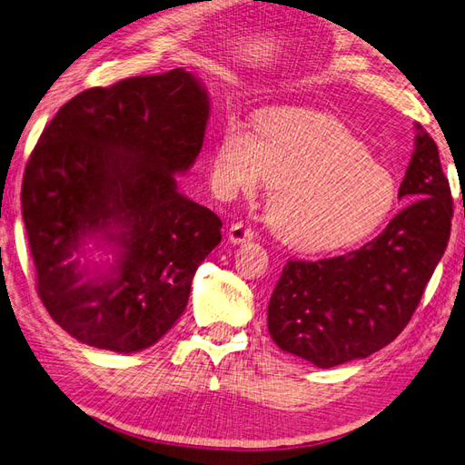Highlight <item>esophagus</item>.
<instances>
[{
	"label": "esophagus",
	"instance_id": "34e87169",
	"mask_svg": "<svg viewBox=\"0 0 465 465\" xmlns=\"http://www.w3.org/2000/svg\"><path fill=\"white\" fill-rule=\"evenodd\" d=\"M228 240L232 243L250 242V240H253V228H252V225L243 223V222H235L232 228H230V232H228Z\"/></svg>",
	"mask_w": 465,
	"mask_h": 465
}]
</instances>
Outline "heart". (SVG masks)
Instances as JSON below:
<instances>
[{
  "instance_id": "obj_1",
  "label": "heart",
  "mask_w": 465,
  "mask_h": 465,
  "mask_svg": "<svg viewBox=\"0 0 465 465\" xmlns=\"http://www.w3.org/2000/svg\"><path fill=\"white\" fill-rule=\"evenodd\" d=\"M275 182L267 222L287 245L321 252L379 228L396 200L392 176L337 118L307 109H273L257 131L225 118L215 146L213 182L225 193Z\"/></svg>"
}]
</instances>
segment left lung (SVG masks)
<instances>
[{
  "label": "left lung",
  "instance_id": "obj_1",
  "mask_svg": "<svg viewBox=\"0 0 465 465\" xmlns=\"http://www.w3.org/2000/svg\"><path fill=\"white\" fill-rule=\"evenodd\" d=\"M416 128L398 192L412 203L359 250L283 267L267 309L269 334L282 351L331 369L384 349L412 319L448 247L453 213L438 146Z\"/></svg>",
  "mask_w": 465,
  "mask_h": 465
}]
</instances>
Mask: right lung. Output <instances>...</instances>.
Listing matches in <instances>:
<instances>
[{"label":"right lung","mask_w":465,"mask_h":465,"mask_svg":"<svg viewBox=\"0 0 465 465\" xmlns=\"http://www.w3.org/2000/svg\"><path fill=\"white\" fill-rule=\"evenodd\" d=\"M208 118L206 89L172 69L86 89L41 133L21 208L37 293L71 337L136 352L186 309L193 273L222 242V220L174 180L200 154ZM86 239L117 247L109 272L78 263Z\"/></svg>","instance_id":"1"}]
</instances>
